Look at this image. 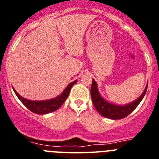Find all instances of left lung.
Here are the masks:
<instances>
[{
  "label": "left lung",
  "instance_id": "left-lung-1",
  "mask_svg": "<svg viewBox=\"0 0 159 159\" xmlns=\"http://www.w3.org/2000/svg\"><path fill=\"white\" fill-rule=\"evenodd\" d=\"M147 85L145 88L143 93L137 100H135L134 102L129 103L127 105H125V106H118V105L108 102L107 101L105 100L101 96L98 89V85H97L96 81L93 79L90 89L92 102H93L96 110H98V112L102 116L114 120L121 119V118H125L126 116L129 115L139 106L141 101L143 100L145 94H146Z\"/></svg>",
  "mask_w": 159,
  "mask_h": 159
}]
</instances>
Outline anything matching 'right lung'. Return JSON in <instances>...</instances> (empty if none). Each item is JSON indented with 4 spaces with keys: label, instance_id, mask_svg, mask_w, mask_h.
Listing matches in <instances>:
<instances>
[{
    "label": "right lung",
    "instance_id": "1",
    "mask_svg": "<svg viewBox=\"0 0 159 159\" xmlns=\"http://www.w3.org/2000/svg\"><path fill=\"white\" fill-rule=\"evenodd\" d=\"M77 82V80H75L73 82H70L67 87L65 89L62 93L59 95L58 97L54 98L53 99H49V100L45 101H31L29 99L24 98H22L19 93H17L16 90L13 89L15 93H16V97L18 98L19 100L25 106L33 113L38 114H49V113L53 112L57 109H59L61 106V105L65 102V101L68 98L70 91L71 89L72 86Z\"/></svg>",
    "mask_w": 159,
    "mask_h": 159
}]
</instances>
